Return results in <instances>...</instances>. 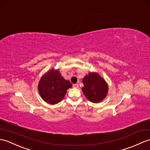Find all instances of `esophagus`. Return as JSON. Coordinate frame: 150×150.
<instances>
[{
  "label": "esophagus",
  "instance_id": "34e87169",
  "mask_svg": "<svg viewBox=\"0 0 150 150\" xmlns=\"http://www.w3.org/2000/svg\"><path fill=\"white\" fill-rule=\"evenodd\" d=\"M73 87H74V88H79V85L77 83H75V84L73 85Z\"/></svg>",
  "mask_w": 150,
  "mask_h": 150
}]
</instances>
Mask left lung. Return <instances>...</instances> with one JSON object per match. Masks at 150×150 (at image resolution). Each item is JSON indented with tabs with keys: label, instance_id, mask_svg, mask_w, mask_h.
I'll return each mask as SVG.
<instances>
[{
	"label": "left lung",
	"instance_id": "left-lung-1",
	"mask_svg": "<svg viewBox=\"0 0 150 150\" xmlns=\"http://www.w3.org/2000/svg\"><path fill=\"white\" fill-rule=\"evenodd\" d=\"M82 91L86 98L93 103H100L106 98L109 86L98 73L89 72L82 79Z\"/></svg>",
	"mask_w": 150,
	"mask_h": 150
}]
</instances>
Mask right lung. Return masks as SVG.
<instances>
[{
  "label": "right lung",
  "mask_w": 150,
  "mask_h": 150,
  "mask_svg": "<svg viewBox=\"0 0 150 150\" xmlns=\"http://www.w3.org/2000/svg\"><path fill=\"white\" fill-rule=\"evenodd\" d=\"M71 82L61 75L59 70L52 68L41 76L38 83V91L45 102L55 105L64 98Z\"/></svg>",
  "instance_id": "right-lung-1"
}]
</instances>
